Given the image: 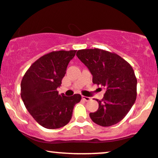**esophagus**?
Listing matches in <instances>:
<instances>
[{
  "instance_id": "obj_1",
  "label": "esophagus",
  "mask_w": 158,
  "mask_h": 158,
  "mask_svg": "<svg viewBox=\"0 0 158 158\" xmlns=\"http://www.w3.org/2000/svg\"><path fill=\"white\" fill-rule=\"evenodd\" d=\"M82 98L84 100H85V101H88V100H91V98H90L89 97H86V96H82Z\"/></svg>"
}]
</instances>
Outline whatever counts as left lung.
I'll return each mask as SVG.
<instances>
[{
  "label": "left lung",
  "instance_id": "obj_1",
  "mask_svg": "<svg viewBox=\"0 0 158 158\" xmlns=\"http://www.w3.org/2000/svg\"><path fill=\"white\" fill-rule=\"evenodd\" d=\"M76 56L92 74V82L104 87L98 110L89 114L94 122L110 127L121 121L134 104L136 80L132 67L117 54L100 48L78 50Z\"/></svg>",
  "mask_w": 158,
  "mask_h": 158
}]
</instances>
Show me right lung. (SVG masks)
Listing matches in <instances>:
<instances>
[{
	"label": "right lung",
	"instance_id": "right-lung-1",
	"mask_svg": "<svg viewBox=\"0 0 158 158\" xmlns=\"http://www.w3.org/2000/svg\"><path fill=\"white\" fill-rule=\"evenodd\" d=\"M76 50L52 52L40 58L29 67L21 82V98L26 109L38 124L47 129H57L70 121L73 107L80 94H58L67 65Z\"/></svg>",
	"mask_w": 158,
	"mask_h": 158
}]
</instances>
